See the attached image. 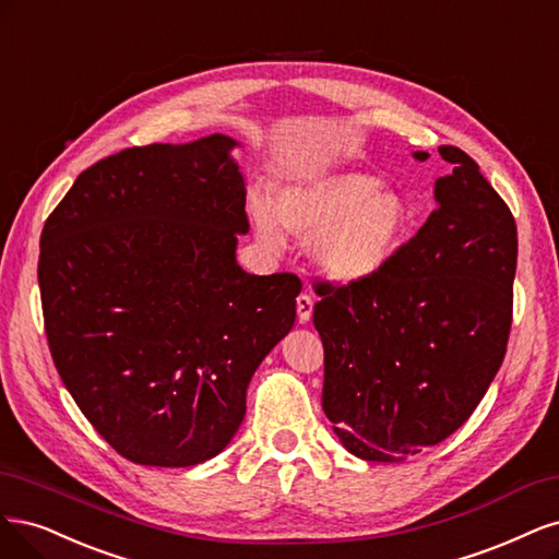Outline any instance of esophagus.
Instances as JSON below:
<instances>
[{"mask_svg":"<svg viewBox=\"0 0 559 559\" xmlns=\"http://www.w3.org/2000/svg\"><path fill=\"white\" fill-rule=\"evenodd\" d=\"M313 316V297L311 295H299L297 297V318L301 325H306V322L311 320Z\"/></svg>","mask_w":559,"mask_h":559,"instance_id":"34e87169","label":"esophagus"}]
</instances>
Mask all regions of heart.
<instances>
[{"mask_svg": "<svg viewBox=\"0 0 559 559\" xmlns=\"http://www.w3.org/2000/svg\"><path fill=\"white\" fill-rule=\"evenodd\" d=\"M248 211L266 248H283L287 229L311 241L313 262L338 283H362L381 274L400 255L413 227L406 197L362 171L276 181L272 197H250Z\"/></svg>", "mask_w": 559, "mask_h": 559, "instance_id": "heart-1", "label": "heart"}]
</instances>
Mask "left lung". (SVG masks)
Segmentation results:
<instances>
[{
    "instance_id": "left-lung-1",
    "label": "left lung",
    "mask_w": 559,
    "mask_h": 559,
    "mask_svg": "<svg viewBox=\"0 0 559 559\" xmlns=\"http://www.w3.org/2000/svg\"><path fill=\"white\" fill-rule=\"evenodd\" d=\"M439 153L453 169L437 178V209L400 255L369 281L318 285L322 411L367 462H402L453 435L509 344L515 221L469 155Z\"/></svg>"
}]
</instances>
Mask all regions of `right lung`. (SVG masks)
Returning <instances> with one entry per match:
<instances>
[{
    "label": "right lung",
    "mask_w": 559,
    "mask_h": 559,
    "mask_svg": "<svg viewBox=\"0 0 559 559\" xmlns=\"http://www.w3.org/2000/svg\"><path fill=\"white\" fill-rule=\"evenodd\" d=\"M237 146L211 134L104 157L41 231L52 362L90 425L136 464L223 453L250 378L295 325L299 278L237 262L248 231Z\"/></svg>",
    "instance_id": "1"
}]
</instances>
